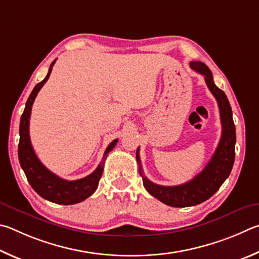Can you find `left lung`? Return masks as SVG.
<instances>
[{
	"label": "left lung",
	"mask_w": 259,
	"mask_h": 259,
	"mask_svg": "<svg viewBox=\"0 0 259 259\" xmlns=\"http://www.w3.org/2000/svg\"><path fill=\"white\" fill-rule=\"evenodd\" d=\"M190 67L205 77L208 89L219 103L222 137L211 159L201 170V173L194 176L189 182L176 185V187H164V185L152 183L143 175L139 156L140 149L138 148L137 150L139 173L142 176L143 185L147 191L166 205L181 208L196 206L209 199L221 188L224 181L229 178L235 157V126L232 118V109H231L228 98L223 91L215 85L211 71L205 63L200 61H191Z\"/></svg>",
	"instance_id": "1"
}]
</instances>
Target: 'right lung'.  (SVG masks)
<instances>
[{"instance_id": "1", "label": "right lung", "mask_w": 259, "mask_h": 259, "mask_svg": "<svg viewBox=\"0 0 259 259\" xmlns=\"http://www.w3.org/2000/svg\"><path fill=\"white\" fill-rule=\"evenodd\" d=\"M54 63H56V60L50 66L47 77L35 86L26 102L25 110L22 112L20 119V139L19 146H18V157H19L20 166L22 170L25 171V175L27 180H28L29 184L40 197L51 202L59 203V205H74V203H78L85 200L86 198H89L97 190L99 181L101 179L103 165L104 161H106L107 155L115 148L118 142V139L113 140L109 144L106 151H104L103 160L97 167V169L92 174H90L83 179L75 181L63 180L56 174H53L52 171H50L39 161L30 143L29 118L31 112V106H33L36 95L39 92V90L43 88V85L47 83Z\"/></svg>"}]
</instances>
